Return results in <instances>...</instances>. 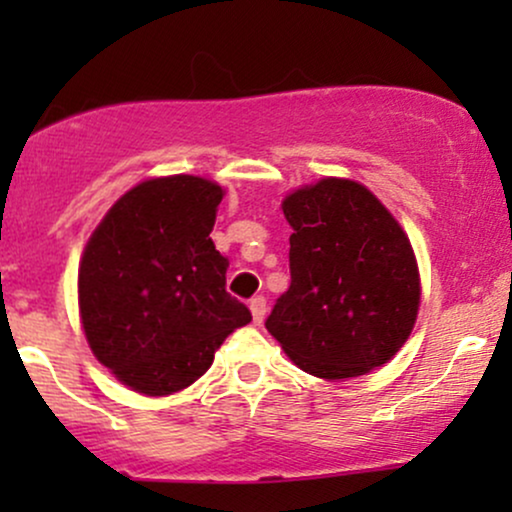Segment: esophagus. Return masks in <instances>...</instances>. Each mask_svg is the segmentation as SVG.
Masks as SVG:
<instances>
[{
  "instance_id": "34e87169",
  "label": "esophagus",
  "mask_w": 512,
  "mask_h": 512,
  "mask_svg": "<svg viewBox=\"0 0 512 512\" xmlns=\"http://www.w3.org/2000/svg\"><path fill=\"white\" fill-rule=\"evenodd\" d=\"M250 313H252V320L260 325V322L264 320V315H267V298L264 296L250 298Z\"/></svg>"
}]
</instances>
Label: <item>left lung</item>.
I'll list each match as a JSON object with an SVG mask.
<instances>
[{
	"instance_id": "8db88e82",
	"label": "left lung",
	"mask_w": 512,
	"mask_h": 512,
	"mask_svg": "<svg viewBox=\"0 0 512 512\" xmlns=\"http://www.w3.org/2000/svg\"><path fill=\"white\" fill-rule=\"evenodd\" d=\"M291 286L267 330L305 373L346 380L402 349L419 313V267L407 233L373 192L325 178L284 199Z\"/></svg>"
}]
</instances>
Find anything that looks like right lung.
Listing matches in <instances>:
<instances>
[{
	"label": "right lung",
	"mask_w": 512,
	"mask_h": 512,
	"mask_svg": "<svg viewBox=\"0 0 512 512\" xmlns=\"http://www.w3.org/2000/svg\"><path fill=\"white\" fill-rule=\"evenodd\" d=\"M223 190L195 175L139 182L88 238L79 264L86 342L120 383L144 395L192 385L250 310L226 291L211 243Z\"/></svg>",
	"instance_id": "add662e5"
}]
</instances>
